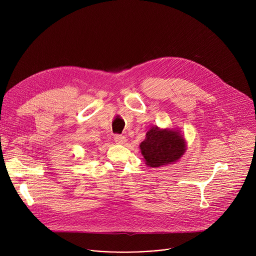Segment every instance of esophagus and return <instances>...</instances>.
<instances>
[{
    "instance_id": "obj_1",
    "label": "esophagus",
    "mask_w": 256,
    "mask_h": 256,
    "mask_svg": "<svg viewBox=\"0 0 256 256\" xmlns=\"http://www.w3.org/2000/svg\"><path fill=\"white\" fill-rule=\"evenodd\" d=\"M114 142H116V144H124L126 142V138L124 136H120V134H116V136H114Z\"/></svg>"
}]
</instances>
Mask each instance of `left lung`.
<instances>
[{
    "label": "left lung",
    "mask_w": 256,
    "mask_h": 256,
    "mask_svg": "<svg viewBox=\"0 0 256 256\" xmlns=\"http://www.w3.org/2000/svg\"><path fill=\"white\" fill-rule=\"evenodd\" d=\"M144 160L150 167H160L178 161L186 150L184 138L177 130L152 126L140 144Z\"/></svg>",
    "instance_id": "1"
}]
</instances>
